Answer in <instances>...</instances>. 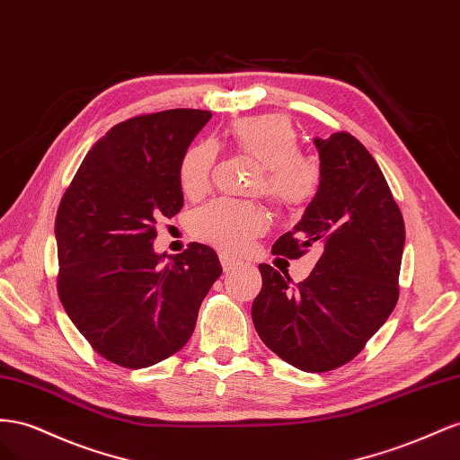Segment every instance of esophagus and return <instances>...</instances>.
<instances>
[{"mask_svg": "<svg viewBox=\"0 0 460 460\" xmlns=\"http://www.w3.org/2000/svg\"><path fill=\"white\" fill-rule=\"evenodd\" d=\"M221 266H223V271L226 273H233L234 270H239L241 266H243V261H239V260H234V258H231V256H227V254H221Z\"/></svg>", "mask_w": 460, "mask_h": 460, "instance_id": "esophagus-1", "label": "esophagus"}]
</instances>
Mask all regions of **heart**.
<instances>
[{
	"label": "heart",
	"mask_w": 460,
	"mask_h": 460,
	"mask_svg": "<svg viewBox=\"0 0 460 460\" xmlns=\"http://www.w3.org/2000/svg\"><path fill=\"white\" fill-rule=\"evenodd\" d=\"M234 152L258 165L251 192L261 194L281 214L305 209L320 190V167L300 154L293 123L283 115L243 117L227 127ZM216 152L208 142L190 146L181 160L179 182L189 199H199L209 187ZM266 229V216L251 202L212 200L192 216V233L223 252L237 254Z\"/></svg>",
	"instance_id": "obj_1"
}]
</instances>
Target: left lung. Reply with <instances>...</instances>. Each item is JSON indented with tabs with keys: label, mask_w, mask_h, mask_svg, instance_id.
<instances>
[{
	"label": "left lung",
	"mask_w": 460,
	"mask_h": 460,
	"mask_svg": "<svg viewBox=\"0 0 460 460\" xmlns=\"http://www.w3.org/2000/svg\"><path fill=\"white\" fill-rule=\"evenodd\" d=\"M322 182L293 231L271 252L300 258L322 252L305 281L260 264L252 303L260 339L303 372L347 364L385 323L399 300L404 221L382 169L349 133L314 138Z\"/></svg>",
	"instance_id": "8db88e82"
}]
</instances>
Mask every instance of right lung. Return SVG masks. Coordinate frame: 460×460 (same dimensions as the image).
I'll list each match as a JSON object with an SVG mask.
<instances>
[{
  "label": "right lung",
  "instance_id": "obj_1",
  "mask_svg": "<svg viewBox=\"0 0 460 460\" xmlns=\"http://www.w3.org/2000/svg\"><path fill=\"white\" fill-rule=\"evenodd\" d=\"M204 110L138 115L86 154L56 216L58 293L103 358L138 370L187 345L204 296L221 275L214 248L154 251L155 226L182 208L181 160L209 121Z\"/></svg>",
  "mask_w": 460,
  "mask_h": 460
}]
</instances>
